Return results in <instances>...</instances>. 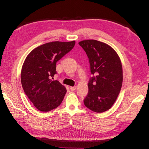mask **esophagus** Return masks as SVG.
Listing matches in <instances>:
<instances>
[{"mask_svg": "<svg viewBox=\"0 0 149 149\" xmlns=\"http://www.w3.org/2000/svg\"><path fill=\"white\" fill-rule=\"evenodd\" d=\"M76 88H77V86H73V87H70V90L71 91H74L75 89H76Z\"/></svg>", "mask_w": 149, "mask_h": 149, "instance_id": "esophagus-1", "label": "esophagus"}]
</instances>
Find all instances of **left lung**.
Listing matches in <instances>:
<instances>
[{"label":"left lung","mask_w":149,"mask_h":149,"mask_svg":"<svg viewBox=\"0 0 149 149\" xmlns=\"http://www.w3.org/2000/svg\"><path fill=\"white\" fill-rule=\"evenodd\" d=\"M89 58V92L83 102L97 113L105 112L115 102L123 83V69L118 54L108 45L95 40L79 43Z\"/></svg>","instance_id":"left-lung-1"}]
</instances>
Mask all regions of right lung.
Wrapping results in <instances>:
<instances>
[{"mask_svg": "<svg viewBox=\"0 0 149 149\" xmlns=\"http://www.w3.org/2000/svg\"><path fill=\"white\" fill-rule=\"evenodd\" d=\"M75 41L52 42L38 46L26 57L22 68L21 83L25 94L40 111L58 107L66 89L58 80L56 63L74 48Z\"/></svg>", "mask_w": 149, "mask_h": 149, "instance_id": "1", "label": "right lung"}]
</instances>
